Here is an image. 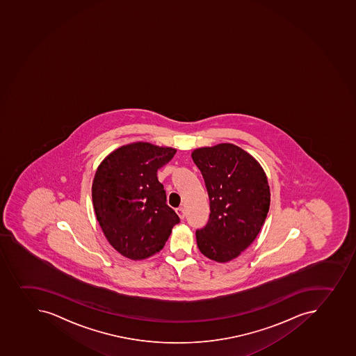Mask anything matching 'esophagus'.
<instances>
[{
  "label": "esophagus",
  "mask_w": 356,
  "mask_h": 356,
  "mask_svg": "<svg viewBox=\"0 0 356 356\" xmlns=\"http://www.w3.org/2000/svg\"><path fill=\"white\" fill-rule=\"evenodd\" d=\"M177 213L179 214V217L181 218V219H184V217H186V210H184L183 207L177 209Z\"/></svg>",
  "instance_id": "esophagus-1"
}]
</instances>
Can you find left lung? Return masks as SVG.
<instances>
[{
    "label": "left lung",
    "mask_w": 356,
    "mask_h": 356,
    "mask_svg": "<svg viewBox=\"0 0 356 356\" xmlns=\"http://www.w3.org/2000/svg\"><path fill=\"white\" fill-rule=\"evenodd\" d=\"M210 200V219L196 230L200 252L226 263L245 250L268 217L270 186L257 160L238 146L222 143L191 153Z\"/></svg>",
    "instance_id": "8db88e82"
}]
</instances>
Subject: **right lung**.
Masks as SVG:
<instances>
[{
    "label": "right lung",
    "instance_id": "add662e5",
    "mask_svg": "<svg viewBox=\"0 0 356 356\" xmlns=\"http://www.w3.org/2000/svg\"><path fill=\"white\" fill-rule=\"evenodd\" d=\"M175 153L173 147L132 143L106 156L95 172L92 200L97 220L124 257L139 261L159 252L179 222L156 177Z\"/></svg>",
    "mask_w": 356,
    "mask_h": 356
}]
</instances>
